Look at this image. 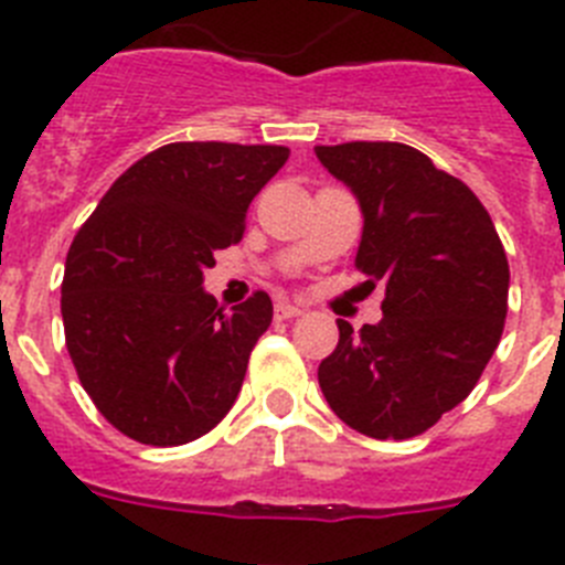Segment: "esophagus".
Returning a JSON list of instances; mask_svg holds the SVG:
<instances>
[{
  "label": "esophagus",
  "instance_id": "1",
  "mask_svg": "<svg viewBox=\"0 0 565 565\" xmlns=\"http://www.w3.org/2000/svg\"><path fill=\"white\" fill-rule=\"evenodd\" d=\"M274 313H277V319H294V317H299V313H302V308L282 299V302H277V306H274Z\"/></svg>",
  "mask_w": 565,
  "mask_h": 565
}]
</instances>
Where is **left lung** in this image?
I'll return each mask as SVG.
<instances>
[{
	"mask_svg": "<svg viewBox=\"0 0 565 565\" xmlns=\"http://www.w3.org/2000/svg\"><path fill=\"white\" fill-rule=\"evenodd\" d=\"M351 189L364 226L362 286L384 288L376 326L339 319L319 387L348 427L413 438L461 404L495 353L507 319L509 263L472 189L407 143L313 149Z\"/></svg>",
	"mask_w": 565,
	"mask_h": 565,
	"instance_id": "obj_1",
	"label": "left lung"
}]
</instances>
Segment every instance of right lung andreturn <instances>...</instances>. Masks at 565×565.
<instances>
[{"mask_svg":"<svg viewBox=\"0 0 565 565\" xmlns=\"http://www.w3.org/2000/svg\"><path fill=\"white\" fill-rule=\"evenodd\" d=\"M288 147L167 143L132 163L67 252L62 319L82 387L124 436L178 447L232 411L274 317L257 291L232 313L203 288Z\"/></svg>","mask_w":565,"mask_h":565,"instance_id":"obj_1","label":"right lung"}]
</instances>
